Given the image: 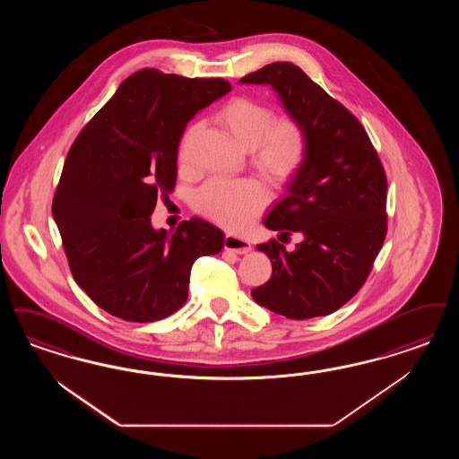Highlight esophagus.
<instances>
[{"label":"esophagus","mask_w":459,"mask_h":459,"mask_svg":"<svg viewBox=\"0 0 459 459\" xmlns=\"http://www.w3.org/2000/svg\"><path fill=\"white\" fill-rule=\"evenodd\" d=\"M223 247L229 249V251H234L236 255H247L251 253V244L247 238H238V236H225L223 240Z\"/></svg>","instance_id":"esophagus-1"}]
</instances>
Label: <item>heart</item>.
Listing matches in <instances>:
<instances>
[{"mask_svg": "<svg viewBox=\"0 0 459 459\" xmlns=\"http://www.w3.org/2000/svg\"><path fill=\"white\" fill-rule=\"evenodd\" d=\"M217 121L238 147L255 152V165L270 183L290 181L304 164L306 134L290 117L273 119L266 106L238 97L219 110ZM264 200V189L253 179H213L203 186L196 203L204 215L238 230L255 219Z\"/></svg>", "mask_w": 459, "mask_h": 459, "instance_id": "heart-1", "label": "heart"}]
</instances>
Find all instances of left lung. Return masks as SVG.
<instances>
[{
    "label": "left lung",
    "instance_id": "obj_1",
    "mask_svg": "<svg viewBox=\"0 0 459 459\" xmlns=\"http://www.w3.org/2000/svg\"><path fill=\"white\" fill-rule=\"evenodd\" d=\"M238 83L268 85L307 142L304 164L263 219L302 240L294 251L275 238L257 244L273 273L251 295L289 319L338 311L364 285L385 242V169L359 119L294 63L266 65Z\"/></svg>",
    "mask_w": 459,
    "mask_h": 459
}]
</instances>
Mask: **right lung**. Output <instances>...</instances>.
I'll return each mask as SVG.
<instances>
[{
    "label": "right lung",
    "mask_w": 459,
    "mask_h": 459,
    "mask_svg": "<svg viewBox=\"0 0 459 459\" xmlns=\"http://www.w3.org/2000/svg\"><path fill=\"white\" fill-rule=\"evenodd\" d=\"M232 91L221 78L157 70L128 76L74 140L53 200L74 281L116 317L159 321L183 307L191 266L219 255L223 232L193 217L155 229L157 195L174 187L186 125Z\"/></svg>",
    "instance_id": "add662e5"
}]
</instances>
